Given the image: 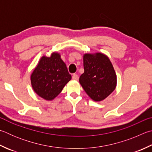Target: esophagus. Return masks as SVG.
I'll use <instances>...</instances> for the list:
<instances>
[{
	"mask_svg": "<svg viewBox=\"0 0 152 152\" xmlns=\"http://www.w3.org/2000/svg\"><path fill=\"white\" fill-rule=\"evenodd\" d=\"M72 79L74 80H77L78 79V76L76 74H74L72 75Z\"/></svg>",
	"mask_w": 152,
	"mask_h": 152,
	"instance_id": "obj_1",
	"label": "esophagus"
}]
</instances>
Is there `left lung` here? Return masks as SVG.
Instances as JSON below:
<instances>
[{
	"instance_id": "obj_1",
	"label": "left lung",
	"mask_w": 152,
	"mask_h": 152,
	"mask_svg": "<svg viewBox=\"0 0 152 152\" xmlns=\"http://www.w3.org/2000/svg\"><path fill=\"white\" fill-rule=\"evenodd\" d=\"M84 72L79 82L86 93L94 101L100 102L115 89L117 76L109 58L104 54H84Z\"/></svg>"
}]
</instances>
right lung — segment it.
<instances>
[{"label":"right lung","mask_w":152,"mask_h":152,"mask_svg":"<svg viewBox=\"0 0 152 152\" xmlns=\"http://www.w3.org/2000/svg\"><path fill=\"white\" fill-rule=\"evenodd\" d=\"M71 78L66 65L56 52L50 57L41 58L30 76L35 93L48 101L54 100Z\"/></svg>","instance_id":"1"}]
</instances>
